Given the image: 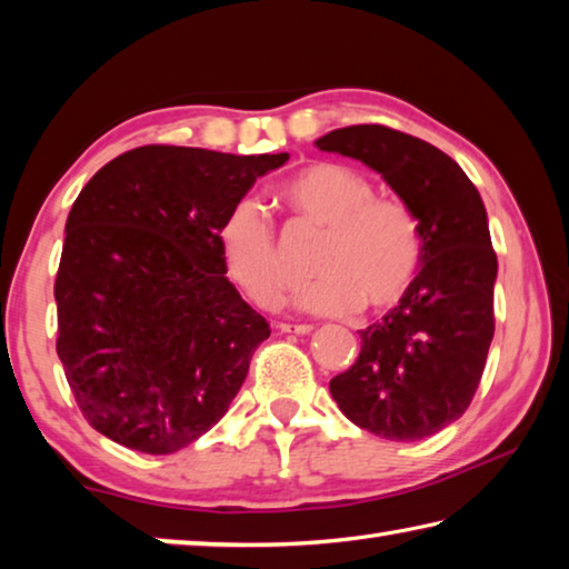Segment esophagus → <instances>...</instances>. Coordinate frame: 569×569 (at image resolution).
<instances>
[{
  "label": "esophagus",
  "instance_id": "34e87169",
  "mask_svg": "<svg viewBox=\"0 0 569 569\" xmlns=\"http://www.w3.org/2000/svg\"><path fill=\"white\" fill-rule=\"evenodd\" d=\"M278 331L306 336V333H311V326H308V323H278Z\"/></svg>",
  "mask_w": 569,
  "mask_h": 569
}]
</instances>
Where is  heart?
<instances>
[{"label": "heart", "mask_w": 569, "mask_h": 569, "mask_svg": "<svg viewBox=\"0 0 569 569\" xmlns=\"http://www.w3.org/2000/svg\"><path fill=\"white\" fill-rule=\"evenodd\" d=\"M293 218L323 228L311 271L296 303L316 316H341L363 303L389 308L407 296L421 263V228L399 198L373 196L369 178L339 162H313L278 188ZM228 276L258 306H276L286 288L273 218L261 200L230 203L218 226Z\"/></svg>", "instance_id": "obj_1"}]
</instances>
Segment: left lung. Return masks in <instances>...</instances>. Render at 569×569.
Returning <instances> with one entry per match:
<instances>
[{
    "instance_id": "left-lung-1",
    "label": "left lung",
    "mask_w": 569,
    "mask_h": 569,
    "mask_svg": "<svg viewBox=\"0 0 569 569\" xmlns=\"http://www.w3.org/2000/svg\"><path fill=\"white\" fill-rule=\"evenodd\" d=\"M381 172L421 228V268L407 296L361 333V353L329 389L356 427L419 441L475 399L495 336L497 253L479 190L447 152L383 124L316 140Z\"/></svg>"
}]
</instances>
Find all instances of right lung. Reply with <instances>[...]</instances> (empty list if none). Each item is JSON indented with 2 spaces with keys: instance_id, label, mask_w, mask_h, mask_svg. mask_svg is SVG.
<instances>
[{
  "instance_id": "right-lung-1",
  "label": "right lung",
  "mask_w": 569,
  "mask_h": 569,
  "mask_svg": "<svg viewBox=\"0 0 569 569\" xmlns=\"http://www.w3.org/2000/svg\"><path fill=\"white\" fill-rule=\"evenodd\" d=\"M278 156L142 146L67 216L57 356L92 429L172 455L223 419L271 326L226 278L218 226Z\"/></svg>"
}]
</instances>
